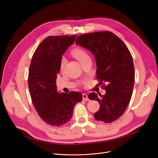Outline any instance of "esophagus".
Returning <instances> with one entry per match:
<instances>
[{"label":"esophagus","instance_id":"esophagus-1","mask_svg":"<svg viewBox=\"0 0 158 158\" xmlns=\"http://www.w3.org/2000/svg\"><path fill=\"white\" fill-rule=\"evenodd\" d=\"M82 99L84 101H89V98L87 97V95L85 94H82Z\"/></svg>","mask_w":158,"mask_h":158}]
</instances>
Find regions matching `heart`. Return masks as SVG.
<instances>
[{
    "label": "heart",
    "instance_id": "1",
    "mask_svg": "<svg viewBox=\"0 0 158 158\" xmlns=\"http://www.w3.org/2000/svg\"><path fill=\"white\" fill-rule=\"evenodd\" d=\"M73 55L79 61V62L81 64H82L83 62H84L85 60L91 59L90 58V56L89 55V54L87 53V52L86 51H85L84 49L80 48H77L74 49L73 52H72ZM65 64V59L64 57H62L61 59L60 62V71H62L64 65Z\"/></svg>",
    "mask_w": 158,
    "mask_h": 158
}]
</instances>
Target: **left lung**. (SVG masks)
Masks as SVG:
<instances>
[{"mask_svg": "<svg viewBox=\"0 0 158 158\" xmlns=\"http://www.w3.org/2000/svg\"><path fill=\"white\" fill-rule=\"evenodd\" d=\"M76 44L94 55L97 79L106 90L102 96L96 93L88 95L89 99L100 104L94 118L105 123L117 120L127 109L133 91L134 67L130 51L119 37L109 31L80 35Z\"/></svg>", "mask_w": 158, "mask_h": 158, "instance_id": "8db88e82", "label": "left lung"}]
</instances>
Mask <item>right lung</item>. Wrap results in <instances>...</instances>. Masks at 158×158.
Wrapping results in <instances>:
<instances>
[{"label":"right lung","mask_w":158,"mask_h":158,"mask_svg":"<svg viewBox=\"0 0 158 158\" xmlns=\"http://www.w3.org/2000/svg\"><path fill=\"white\" fill-rule=\"evenodd\" d=\"M76 37L64 35L45 38L31 62L28 85L32 102L39 117L52 126L68 122L75 105L82 99V94L75 91L59 94L56 83L62 56Z\"/></svg>","instance_id":"right-lung-1"}]
</instances>
